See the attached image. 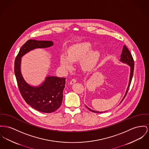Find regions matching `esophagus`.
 <instances>
[{"mask_svg":"<svg viewBox=\"0 0 149 149\" xmlns=\"http://www.w3.org/2000/svg\"><path fill=\"white\" fill-rule=\"evenodd\" d=\"M76 82V79H71V81H70V84L72 85V84H73L74 83H75Z\"/></svg>","mask_w":149,"mask_h":149,"instance_id":"1","label":"esophagus"}]
</instances>
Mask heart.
Instances as JSON below:
<instances>
[{
  "label": "heart",
  "instance_id": "1",
  "mask_svg": "<svg viewBox=\"0 0 149 149\" xmlns=\"http://www.w3.org/2000/svg\"><path fill=\"white\" fill-rule=\"evenodd\" d=\"M93 45L89 42H82L70 46L68 50V56L62 54L60 57L61 67L65 70H71L73 62L81 60V65L86 71L93 70L97 64L100 58L98 50H91Z\"/></svg>",
  "mask_w": 149,
  "mask_h": 149
}]
</instances>
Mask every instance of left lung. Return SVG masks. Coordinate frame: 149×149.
<instances>
[{
    "label": "left lung",
    "mask_w": 149,
    "mask_h": 149,
    "mask_svg": "<svg viewBox=\"0 0 149 149\" xmlns=\"http://www.w3.org/2000/svg\"><path fill=\"white\" fill-rule=\"evenodd\" d=\"M121 62L123 63H126L128 65H129L130 67V77H129V84H128V86L127 88V90L126 91V93L123 98V99H122V100L121 101L120 103L122 102V101L123 100V99H124L125 97L126 96L128 91V89H129V86L130 85V83H131V81H132V77H133V71H134V60L133 58L132 57V54H130L129 50H128V49L126 47L125 45L123 47V49L122 50V53L121 54V56H120V60ZM88 109H89L90 111L91 112H96V113H101V112H99V111H95L94 110H92V109H90L89 108H88L87 106H86ZM106 112V111H105Z\"/></svg>",
    "instance_id": "left-lung-1"
}]
</instances>
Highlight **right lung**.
Instances as JSON below:
<instances>
[{
  "instance_id": "obj_1",
  "label": "right lung",
  "mask_w": 149,
  "mask_h": 149,
  "mask_svg": "<svg viewBox=\"0 0 149 149\" xmlns=\"http://www.w3.org/2000/svg\"><path fill=\"white\" fill-rule=\"evenodd\" d=\"M53 45V42L50 40H28L21 47L15 61V74L22 98L31 107L45 113L54 112L61 106L66 78L47 76L40 86H32L24 80L21 74V58L31 50L49 47Z\"/></svg>"
}]
</instances>
